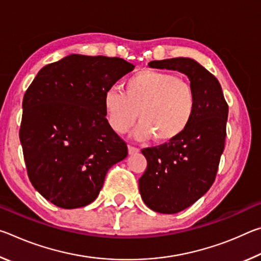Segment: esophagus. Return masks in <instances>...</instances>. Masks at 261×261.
<instances>
[{"mask_svg": "<svg viewBox=\"0 0 261 261\" xmlns=\"http://www.w3.org/2000/svg\"><path fill=\"white\" fill-rule=\"evenodd\" d=\"M127 152H129L130 155H134V154L139 153V148L134 147V146H127Z\"/></svg>", "mask_w": 261, "mask_h": 261, "instance_id": "obj_1", "label": "esophagus"}]
</instances>
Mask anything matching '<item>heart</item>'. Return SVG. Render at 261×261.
Listing matches in <instances>:
<instances>
[{
    "instance_id": "1",
    "label": "heart",
    "mask_w": 261,
    "mask_h": 261,
    "mask_svg": "<svg viewBox=\"0 0 261 261\" xmlns=\"http://www.w3.org/2000/svg\"><path fill=\"white\" fill-rule=\"evenodd\" d=\"M124 94L109 88L103 95L108 124L117 134L139 125L135 137H153L155 143H169L188 129L196 112V94L189 82L175 74L144 69L132 74L123 85Z\"/></svg>"
}]
</instances>
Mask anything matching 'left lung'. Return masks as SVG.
Masks as SVG:
<instances>
[{
  "label": "left lung",
  "instance_id": "obj_1",
  "mask_svg": "<svg viewBox=\"0 0 261 261\" xmlns=\"http://www.w3.org/2000/svg\"><path fill=\"white\" fill-rule=\"evenodd\" d=\"M149 68L187 74L196 94V112L187 130L160 146L141 149L147 168L139 178L147 207L175 214L208 191L218 171L226 139L228 105L218 79L189 57L152 61Z\"/></svg>",
  "mask_w": 261,
  "mask_h": 261
}]
</instances>
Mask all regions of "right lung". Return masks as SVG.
<instances>
[{"instance_id":"1","label":"right lung","mask_w":261,"mask_h":261,"mask_svg":"<svg viewBox=\"0 0 261 261\" xmlns=\"http://www.w3.org/2000/svg\"><path fill=\"white\" fill-rule=\"evenodd\" d=\"M135 65L71 54L43 67L26 91L19 138L34 189L65 210L93 202L107 171L127 155L106 118L103 95Z\"/></svg>"}]
</instances>
